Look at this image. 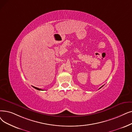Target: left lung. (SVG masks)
Listing matches in <instances>:
<instances>
[{"mask_svg": "<svg viewBox=\"0 0 132 132\" xmlns=\"http://www.w3.org/2000/svg\"><path fill=\"white\" fill-rule=\"evenodd\" d=\"M100 87V88H101V87Z\"/></svg>", "mask_w": 132, "mask_h": 132, "instance_id": "left-lung-1", "label": "left lung"}]
</instances>
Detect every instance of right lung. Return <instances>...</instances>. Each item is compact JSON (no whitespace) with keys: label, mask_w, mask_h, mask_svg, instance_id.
<instances>
[{"label":"right lung","mask_w":132,"mask_h":132,"mask_svg":"<svg viewBox=\"0 0 132 132\" xmlns=\"http://www.w3.org/2000/svg\"><path fill=\"white\" fill-rule=\"evenodd\" d=\"M33 87H34V88H36V89H38V90H43V89H40V88H37V87H34V86H33Z\"/></svg>","instance_id":"right-lung-1"}]
</instances>
